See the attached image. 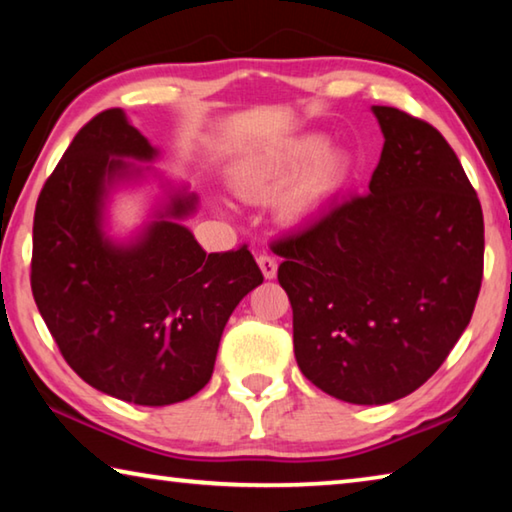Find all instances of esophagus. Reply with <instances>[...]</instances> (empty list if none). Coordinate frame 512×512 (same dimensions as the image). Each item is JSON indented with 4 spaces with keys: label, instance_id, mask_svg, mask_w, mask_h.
<instances>
[{
    "label": "esophagus",
    "instance_id": "1",
    "mask_svg": "<svg viewBox=\"0 0 512 512\" xmlns=\"http://www.w3.org/2000/svg\"><path fill=\"white\" fill-rule=\"evenodd\" d=\"M257 264H259V268H262V273H264L266 280H273V277L277 275V262H275V257H271V255H259V257H257Z\"/></svg>",
    "mask_w": 512,
    "mask_h": 512
}]
</instances>
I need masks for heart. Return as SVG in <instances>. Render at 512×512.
Wrapping results in <instances>:
<instances>
[{
    "mask_svg": "<svg viewBox=\"0 0 512 512\" xmlns=\"http://www.w3.org/2000/svg\"><path fill=\"white\" fill-rule=\"evenodd\" d=\"M352 155L327 144L320 133L246 151L230 171L232 189L246 201L275 198V216L284 225H302L323 214L352 178Z\"/></svg>",
    "mask_w": 512,
    "mask_h": 512,
    "instance_id": "heart-1",
    "label": "heart"
}]
</instances>
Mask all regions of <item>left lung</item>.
<instances>
[{"label": "left lung", "mask_w": 512, "mask_h": 512, "mask_svg": "<svg viewBox=\"0 0 512 512\" xmlns=\"http://www.w3.org/2000/svg\"><path fill=\"white\" fill-rule=\"evenodd\" d=\"M370 110L384 149L368 194L273 246L302 375L366 406L406 397L440 368L483 277L481 203L452 146L402 110Z\"/></svg>", "instance_id": "left-lung-1"}]
</instances>
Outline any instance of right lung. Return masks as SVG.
I'll use <instances>...</instances> for the list:
<instances>
[{
	"mask_svg": "<svg viewBox=\"0 0 512 512\" xmlns=\"http://www.w3.org/2000/svg\"><path fill=\"white\" fill-rule=\"evenodd\" d=\"M160 149L112 108L85 124L42 187L31 289L65 361L92 388L140 406L189 400L210 381L223 327L264 282L250 250L210 253L185 221L189 185L151 164ZM151 184L145 221L111 232L109 203Z\"/></svg>",
	"mask_w": 512,
	"mask_h": 512,
	"instance_id": "add662e5",
	"label": "right lung"
}]
</instances>
